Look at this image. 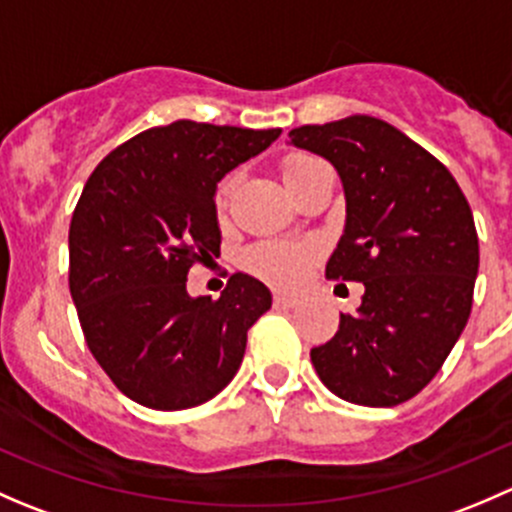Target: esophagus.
Returning <instances> with one entry per match:
<instances>
[{"label": "esophagus", "mask_w": 512, "mask_h": 512, "mask_svg": "<svg viewBox=\"0 0 512 512\" xmlns=\"http://www.w3.org/2000/svg\"><path fill=\"white\" fill-rule=\"evenodd\" d=\"M272 302H275V307L292 309V307H297L299 299H297V297H292V294H275V299H272Z\"/></svg>", "instance_id": "esophagus-1"}]
</instances>
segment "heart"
Masks as SVG:
<instances>
[{"label": "heart", "instance_id": "obj_1", "mask_svg": "<svg viewBox=\"0 0 512 512\" xmlns=\"http://www.w3.org/2000/svg\"><path fill=\"white\" fill-rule=\"evenodd\" d=\"M317 163V158L312 156H289L282 165V173H285L287 183H292L299 173L309 168V165ZM232 183L223 180L215 190V210L225 213L227 200H230ZM317 257V247L312 242L302 240H265L260 245L250 247L245 255V265L252 275L262 277L265 282L277 287H292L307 275L309 265Z\"/></svg>", "mask_w": 512, "mask_h": 512}]
</instances>
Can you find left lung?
I'll return each mask as SVG.
<instances>
[{"instance_id": "8db88e82", "label": "left lung", "mask_w": 512, "mask_h": 512, "mask_svg": "<svg viewBox=\"0 0 512 512\" xmlns=\"http://www.w3.org/2000/svg\"><path fill=\"white\" fill-rule=\"evenodd\" d=\"M327 158L347 195L329 280L361 282L359 312L312 349L319 379L359 406H399L438 374L473 307L478 232L446 165L391 123L349 116L289 131Z\"/></svg>"}]
</instances>
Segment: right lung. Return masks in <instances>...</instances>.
<instances>
[{"mask_svg":"<svg viewBox=\"0 0 512 512\" xmlns=\"http://www.w3.org/2000/svg\"><path fill=\"white\" fill-rule=\"evenodd\" d=\"M280 133L175 121L121 143L86 180L69 227L71 299L94 359L136 404L193 409L240 369L270 289L235 272L220 299H193L185 282L220 257L223 175Z\"/></svg>","mask_w":512,"mask_h":512,"instance_id":"obj_1","label":"right lung"}]
</instances>
